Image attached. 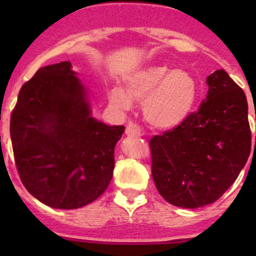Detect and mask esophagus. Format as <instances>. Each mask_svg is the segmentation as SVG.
<instances>
[{"label": "esophagus", "mask_w": 256, "mask_h": 256, "mask_svg": "<svg viewBox=\"0 0 256 256\" xmlns=\"http://www.w3.org/2000/svg\"><path fill=\"white\" fill-rule=\"evenodd\" d=\"M126 136H142V128H140L136 124H132V122H130V124L126 126Z\"/></svg>", "instance_id": "obj_1"}]
</instances>
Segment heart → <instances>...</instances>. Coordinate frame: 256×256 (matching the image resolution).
Wrapping results in <instances>:
<instances>
[{"mask_svg": "<svg viewBox=\"0 0 256 256\" xmlns=\"http://www.w3.org/2000/svg\"><path fill=\"white\" fill-rule=\"evenodd\" d=\"M196 96L198 85L191 73L166 65H148L128 78L126 92L112 88L110 102L120 110H130L132 99L140 102L144 120L152 128L170 130L190 116Z\"/></svg>", "mask_w": 256, "mask_h": 256, "instance_id": "b5f03b06", "label": "heart"}]
</instances>
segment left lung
Instances as JSON below:
<instances>
[{"label": "left lung", "mask_w": 256, "mask_h": 256, "mask_svg": "<svg viewBox=\"0 0 256 256\" xmlns=\"http://www.w3.org/2000/svg\"><path fill=\"white\" fill-rule=\"evenodd\" d=\"M206 84L208 92L198 110L178 128L150 140L156 190L183 208L218 200L238 178L251 152L244 92L222 69L210 74Z\"/></svg>", "instance_id": "obj_1"}]
</instances>
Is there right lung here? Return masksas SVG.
<instances>
[{"instance_id": "obj_1", "label": "right lung", "mask_w": 256, "mask_h": 256, "mask_svg": "<svg viewBox=\"0 0 256 256\" xmlns=\"http://www.w3.org/2000/svg\"><path fill=\"white\" fill-rule=\"evenodd\" d=\"M124 126L92 116L88 92L69 61L41 68L22 86L10 118L14 160L24 186L46 206L84 207L112 178Z\"/></svg>"}]
</instances>
